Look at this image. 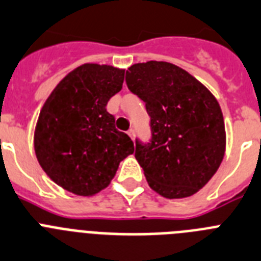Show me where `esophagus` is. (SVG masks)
Here are the masks:
<instances>
[{"label":"esophagus","instance_id":"34e87169","mask_svg":"<svg viewBox=\"0 0 261 261\" xmlns=\"http://www.w3.org/2000/svg\"><path fill=\"white\" fill-rule=\"evenodd\" d=\"M127 134H128V137H130L131 139L134 140V130H133V128H130V130L127 131Z\"/></svg>","mask_w":261,"mask_h":261}]
</instances>
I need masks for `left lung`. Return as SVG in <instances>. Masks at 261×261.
<instances>
[{
    "mask_svg": "<svg viewBox=\"0 0 261 261\" xmlns=\"http://www.w3.org/2000/svg\"><path fill=\"white\" fill-rule=\"evenodd\" d=\"M126 83L151 118V140L137 139L135 158L147 182L165 198L193 196L219 168L226 149L221 106L207 88L167 62L138 63Z\"/></svg>",
    "mask_w": 261,
    "mask_h": 261,
    "instance_id": "8db88e82",
    "label": "left lung"
}]
</instances>
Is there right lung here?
<instances>
[{"mask_svg": "<svg viewBox=\"0 0 261 261\" xmlns=\"http://www.w3.org/2000/svg\"><path fill=\"white\" fill-rule=\"evenodd\" d=\"M124 69L83 64L67 74L40 110L34 148L54 182L77 196H94L134 152L127 134L115 128L108 101L122 89Z\"/></svg>", "mask_w": 261, "mask_h": 261, "instance_id": "right-lung-1", "label": "right lung"}]
</instances>
